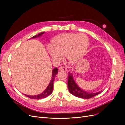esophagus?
Segmentation results:
<instances>
[{
    "label": "esophagus",
    "instance_id": "esophagus-1",
    "mask_svg": "<svg viewBox=\"0 0 125 125\" xmlns=\"http://www.w3.org/2000/svg\"><path fill=\"white\" fill-rule=\"evenodd\" d=\"M59 70L60 71H67V69L66 67L63 66H61L59 68Z\"/></svg>",
    "mask_w": 125,
    "mask_h": 125
}]
</instances>
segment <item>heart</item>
Listing matches in <instances>:
<instances>
[{
    "mask_svg": "<svg viewBox=\"0 0 125 125\" xmlns=\"http://www.w3.org/2000/svg\"><path fill=\"white\" fill-rule=\"evenodd\" d=\"M88 43V37L83 34L65 33L54 40L49 53L56 61H61L65 55L68 61L74 63L84 55Z\"/></svg>",
    "mask_w": 125,
    "mask_h": 125,
    "instance_id": "obj_1",
    "label": "heart"
}]
</instances>
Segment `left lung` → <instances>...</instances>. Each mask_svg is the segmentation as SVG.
<instances>
[{
    "label": "left lung",
    "mask_w": 125,
    "mask_h": 125,
    "mask_svg": "<svg viewBox=\"0 0 125 125\" xmlns=\"http://www.w3.org/2000/svg\"><path fill=\"white\" fill-rule=\"evenodd\" d=\"M68 88L69 92L73 95L85 99H90V98L95 96L101 92V91H99L96 93H90L81 89L79 88V86H78L77 83H75L73 78V74L70 72L68 73Z\"/></svg>",
    "instance_id": "left-lung-1"
}]
</instances>
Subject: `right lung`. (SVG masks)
<instances>
[{
  "mask_svg": "<svg viewBox=\"0 0 125 125\" xmlns=\"http://www.w3.org/2000/svg\"><path fill=\"white\" fill-rule=\"evenodd\" d=\"M45 32H44L39 33L37 35L33 36L32 38H36V37H40V36L42 35ZM58 70L57 68H55L52 70V78L51 79V81L50 82V83H49L48 86L47 87V88H46V89H45L42 93H41V94H39V95H34V96H30L28 95H25V94H24V95L30 98V99L39 100V99H44V98L48 96L51 95L52 92V90H53V88H54V80L56 74L58 73Z\"/></svg>",
  "mask_w": 125,
  "mask_h": 125,
  "instance_id": "obj_1",
  "label": "right lung"
}]
</instances>
